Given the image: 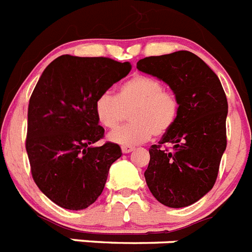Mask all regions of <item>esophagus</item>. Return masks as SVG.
<instances>
[{
	"mask_svg": "<svg viewBox=\"0 0 252 252\" xmlns=\"http://www.w3.org/2000/svg\"><path fill=\"white\" fill-rule=\"evenodd\" d=\"M134 149H135V148L131 147V145H124V147L121 148L122 153H125V154H127V153H131Z\"/></svg>",
	"mask_w": 252,
	"mask_h": 252,
	"instance_id": "esophagus-1",
	"label": "esophagus"
}]
</instances>
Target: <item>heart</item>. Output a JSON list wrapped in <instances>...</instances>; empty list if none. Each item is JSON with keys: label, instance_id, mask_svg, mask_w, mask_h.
Instances as JSON below:
<instances>
[{"label": "heart", "instance_id": "1", "mask_svg": "<svg viewBox=\"0 0 252 252\" xmlns=\"http://www.w3.org/2000/svg\"><path fill=\"white\" fill-rule=\"evenodd\" d=\"M178 99L154 77L135 75L116 90L115 96L105 93L96 99L95 116L103 127L116 130L130 111V124L108 135L120 145L145 143L153 135H163L173 126L178 115Z\"/></svg>", "mask_w": 252, "mask_h": 252}]
</instances>
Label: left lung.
<instances>
[{
	"instance_id": "obj_1",
	"label": "left lung",
	"mask_w": 252,
	"mask_h": 252,
	"mask_svg": "<svg viewBox=\"0 0 252 252\" xmlns=\"http://www.w3.org/2000/svg\"><path fill=\"white\" fill-rule=\"evenodd\" d=\"M136 67L164 81L177 96V118L159 145L150 147L144 176L159 203L185 208L205 196L216 184L227 147L224 90L216 72L189 51L145 57ZM164 143H171L172 150L160 148Z\"/></svg>"
}]
</instances>
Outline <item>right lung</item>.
Instances as JSON below:
<instances>
[{
	"label": "right lung",
	"instance_id": "obj_1",
	"mask_svg": "<svg viewBox=\"0 0 252 252\" xmlns=\"http://www.w3.org/2000/svg\"><path fill=\"white\" fill-rule=\"evenodd\" d=\"M130 62L63 55L43 71L28 108L27 153L34 182L61 208L81 210L104 189L117 144H94L104 135L95 102L131 71Z\"/></svg>",
	"mask_w": 252,
	"mask_h": 252
}]
</instances>
